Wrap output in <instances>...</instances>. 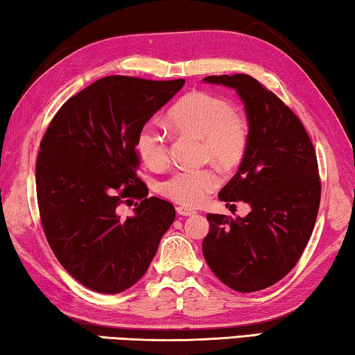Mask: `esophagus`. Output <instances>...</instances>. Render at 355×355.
Segmentation results:
<instances>
[{"mask_svg":"<svg viewBox=\"0 0 355 355\" xmlns=\"http://www.w3.org/2000/svg\"><path fill=\"white\" fill-rule=\"evenodd\" d=\"M176 212L179 214V216H184V217H190V216H193V214H196L195 209L184 207V206H179V207L176 209Z\"/></svg>","mask_w":355,"mask_h":355,"instance_id":"obj_1","label":"esophagus"}]
</instances>
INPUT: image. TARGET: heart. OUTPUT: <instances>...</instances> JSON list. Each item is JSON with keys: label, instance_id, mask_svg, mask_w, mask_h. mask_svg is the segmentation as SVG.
<instances>
[{"label": "heart", "instance_id": "1", "mask_svg": "<svg viewBox=\"0 0 355 355\" xmlns=\"http://www.w3.org/2000/svg\"><path fill=\"white\" fill-rule=\"evenodd\" d=\"M174 130L181 135L202 139L201 155L216 160L220 166H237L247 153L250 127L245 114L232 108L226 97L206 91H191L168 112ZM137 150L150 168H164L170 160L168 138L153 124H146L137 135ZM220 173L216 166L185 168L160 184V193L184 206H198L218 187Z\"/></svg>", "mask_w": 355, "mask_h": 355}]
</instances>
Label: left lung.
Listing matches in <instances>:
<instances>
[{"label": "left lung", "instance_id": "1", "mask_svg": "<svg viewBox=\"0 0 355 355\" xmlns=\"http://www.w3.org/2000/svg\"><path fill=\"white\" fill-rule=\"evenodd\" d=\"M205 81L236 89L245 105L247 153L218 198L252 211L243 218L207 214L202 254L226 286L261 291L293 270L310 241L321 201L316 153L300 119L258 80L236 73Z\"/></svg>", "mask_w": 355, "mask_h": 355}]
</instances>
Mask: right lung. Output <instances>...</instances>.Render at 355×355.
<instances>
[{"label": "right lung", "mask_w": 355, "mask_h": 355, "mask_svg": "<svg viewBox=\"0 0 355 355\" xmlns=\"http://www.w3.org/2000/svg\"><path fill=\"white\" fill-rule=\"evenodd\" d=\"M185 83L110 75L69 98L40 141L37 205L55 257L75 280L118 294L146 274L176 217L137 176V135ZM130 198L132 218L115 207Z\"/></svg>", "instance_id": "right-lung-1"}]
</instances>
